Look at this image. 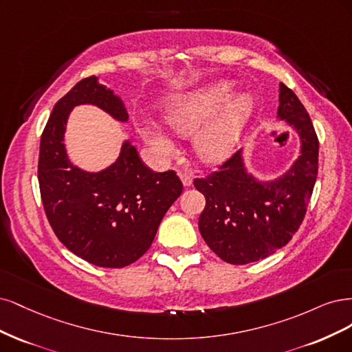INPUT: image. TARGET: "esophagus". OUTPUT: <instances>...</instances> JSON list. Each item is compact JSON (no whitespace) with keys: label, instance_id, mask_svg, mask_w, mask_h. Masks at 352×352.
Returning a JSON list of instances; mask_svg holds the SVG:
<instances>
[{"label":"esophagus","instance_id":"1","mask_svg":"<svg viewBox=\"0 0 352 352\" xmlns=\"http://www.w3.org/2000/svg\"><path fill=\"white\" fill-rule=\"evenodd\" d=\"M178 177H179V179H181V183L184 184V187H190V186H191L192 179H191V175H190V174L183 173V171H178Z\"/></svg>","mask_w":352,"mask_h":352}]
</instances>
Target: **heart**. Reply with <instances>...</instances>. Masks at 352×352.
I'll return each mask as SVG.
<instances>
[{
  "mask_svg": "<svg viewBox=\"0 0 352 352\" xmlns=\"http://www.w3.org/2000/svg\"><path fill=\"white\" fill-rule=\"evenodd\" d=\"M231 90L230 82L212 83L178 94L166 105L165 122L179 134H195L192 147L206 164L228 160L253 116V98L247 94L231 96ZM143 134L160 155L173 153V142L160 127H144Z\"/></svg>",
  "mask_w": 352,
  "mask_h": 352,
  "instance_id": "heart-1",
  "label": "heart"
}]
</instances>
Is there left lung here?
I'll return each mask as SVG.
<instances>
[{"mask_svg": "<svg viewBox=\"0 0 352 352\" xmlns=\"http://www.w3.org/2000/svg\"><path fill=\"white\" fill-rule=\"evenodd\" d=\"M278 118L300 135V156L285 174L262 181L247 171L243 151L218 171L196 178L206 206L199 230L210 250L226 263L257 262L282 248L297 232L307 210L317 177L319 140L304 105L283 83L279 85Z\"/></svg>", "mask_w": 352, "mask_h": 352, "instance_id": "left-lung-1", "label": "left lung"}]
</instances>
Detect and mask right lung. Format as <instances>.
<instances>
[{
	"instance_id": "add662e5",
	"label": "right lung",
	"mask_w": 352,
	"mask_h": 352,
	"mask_svg": "<svg viewBox=\"0 0 352 352\" xmlns=\"http://www.w3.org/2000/svg\"><path fill=\"white\" fill-rule=\"evenodd\" d=\"M95 105L127 122L129 112L114 90L86 77L56 102L43 129L38 179L50 225L72 253L100 267H124L153 241L166 210L183 184L174 171L155 173L126 140L117 161L98 173L73 165L64 133L77 105Z\"/></svg>"
}]
</instances>
